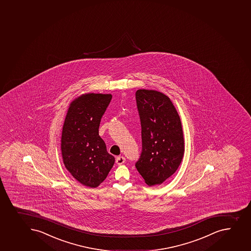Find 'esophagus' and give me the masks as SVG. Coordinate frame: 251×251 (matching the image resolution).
I'll list each match as a JSON object with an SVG mask.
<instances>
[{"instance_id": "esophagus-1", "label": "esophagus", "mask_w": 251, "mask_h": 251, "mask_svg": "<svg viewBox=\"0 0 251 251\" xmlns=\"http://www.w3.org/2000/svg\"><path fill=\"white\" fill-rule=\"evenodd\" d=\"M126 161V159L124 158V156H119L116 158V164H119V165H121V164H124Z\"/></svg>"}]
</instances>
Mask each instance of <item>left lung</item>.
Segmentation results:
<instances>
[{
  "label": "left lung",
  "instance_id": "obj_1",
  "mask_svg": "<svg viewBox=\"0 0 251 251\" xmlns=\"http://www.w3.org/2000/svg\"><path fill=\"white\" fill-rule=\"evenodd\" d=\"M136 100L142 139L136 168L148 186L160 185L176 171L183 158L181 119L171 100L162 92L137 90Z\"/></svg>",
  "mask_w": 251,
  "mask_h": 251
}]
</instances>
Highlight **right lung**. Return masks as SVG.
I'll list each match as a JSON object with an SVG mask.
<instances>
[{"label": "right lung", "mask_w": 251, "mask_h": 251, "mask_svg": "<svg viewBox=\"0 0 251 251\" xmlns=\"http://www.w3.org/2000/svg\"><path fill=\"white\" fill-rule=\"evenodd\" d=\"M111 99V94L81 95L69 105L63 125V163L78 182L91 188L103 182L114 164L99 136L100 119Z\"/></svg>", "instance_id": "right-lung-1"}]
</instances>
